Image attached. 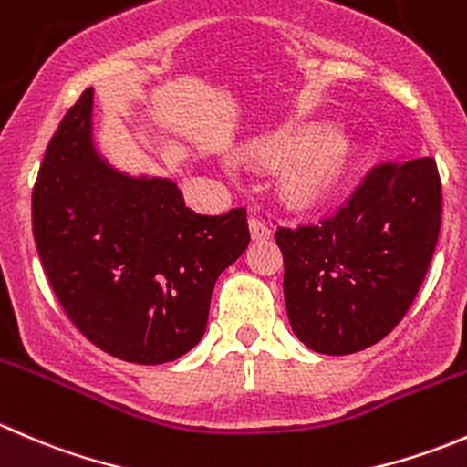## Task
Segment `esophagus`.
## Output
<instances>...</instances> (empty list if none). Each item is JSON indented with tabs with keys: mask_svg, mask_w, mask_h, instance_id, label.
<instances>
[{
	"mask_svg": "<svg viewBox=\"0 0 467 467\" xmlns=\"http://www.w3.org/2000/svg\"><path fill=\"white\" fill-rule=\"evenodd\" d=\"M248 228H251V237L255 239V242H264V239L271 237V228H268L262 219H257V216H251Z\"/></svg>",
	"mask_w": 467,
	"mask_h": 467,
	"instance_id": "34e87169",
	"label": "esophagus"
}]
</instances>
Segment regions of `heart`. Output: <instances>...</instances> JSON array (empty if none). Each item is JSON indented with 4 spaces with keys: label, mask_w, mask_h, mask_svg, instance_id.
<instances>
[{
    "label": "heart",
    "mask_w": 467,
    "mask_h": 467,
    "mask_svg": "<svg viewBox=\"0 0 467 467\" xmlns=\"http://www.w3.org/2000/svg\"><path fill=\"white\" fill-rule=\"evenodd\" d=\"M251 158L266 164L289 163L277 173V199L294 210H309L325 203L346 178L352 158L348 135L323 133L312 140L309 130H277L251 144Z\"/></svg>",
    "instance_id": "b5f03b06"
}]
</instances>
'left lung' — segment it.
I'll return each instance as SVG.
<instances>
[{
    "label": "left lung",
    "instance_id": "obj_1",
    "mask_svg": "<svg viewBox=\"0 0 467 467\" xmlns=\"http://www.w3.org/2000/svg\"><path fill=\"white\" fill-rule=\"evenodd\" d=\"M441 230L434 158L381 164L317 225L277 228L291 329L314 352L352 355L411 307Z\"/></svg>",
    "mask_w": 467,
    "mask_h": 467
}]
</instances>
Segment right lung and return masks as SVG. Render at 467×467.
I'll use <instances>...</instances> for the list:
<instances>
[{
	"mask_svg": "<svg viewBox=\"0 0 467 467\" xmlns=\"http://www.w3.org/2000/svg\"><path fill=\"white\" fill-rule=\"evenodd\" d=\"M88 88L47 146L33 237L56 298L88 341L167 364L203 338L214 282L248 248L246 210H190L171 178L130 176L94 144Z\"/></svg>",
	"mask_w": 467,
	"mask_h": 467,
	"instance_id": "right-lung-1",
	"label": "right lung"
}]
</instances>
